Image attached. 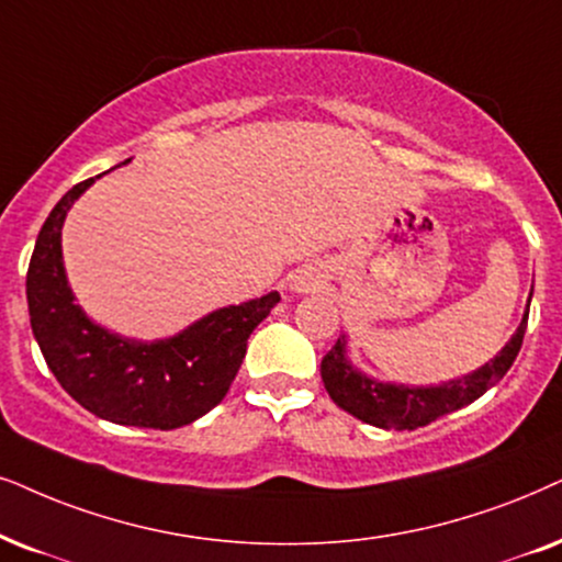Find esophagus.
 <instances>
[{
    "label": "esophagus",
    "mask_w": 562,
    "mask_h": 562,
    "mask_svg": "<svg viewBox=\"0 0 562 562\" xmlns=\"http://www.w3.org/2000/svg\"><path fill=\"white\" fill-rule=\"evenodd\" d=\"M317 289H323V276L315 268H304V271L291 276V291H296V294H312Z\"/></svg>",
    "instance_id": "34e87169"
}]
</instances>
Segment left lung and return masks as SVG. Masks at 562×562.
Here are the masks:
<instances>
[{
  "label": "left lung",
  "instance_id": "obj_1",
  "mask_svg": "<svg viewBox=\"0 0 562 562\" xmlns=\"http://www.w3.org/2000/svg\"><path fill=\"white\" fill-rule=\"evenodd\" d=\"M531 291H535V286H531ZM529 302L512 340L491 361H485L475 371H468V374L449 379V382L426 384V387L424 384L418 387V384L382 382V379L363 374L348 359V338L344 333L319 363L327 395L333 397V403L340 411L351 413L363 424L384 428V431H415V428L428 426L441 415L475 403L477 397H483L487 390L504 379L514 359L519 356L524 333H527Z\"/></svg>",
  "mask_w": 562,
  "mask_h": 562
}]
</instances>
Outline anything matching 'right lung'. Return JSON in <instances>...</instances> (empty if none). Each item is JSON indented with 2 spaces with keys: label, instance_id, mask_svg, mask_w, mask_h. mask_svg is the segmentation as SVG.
Returning <instances> with one entry per match:
<instances>
[{
  "label": "right lung",
  "instance_id": "right-lung-1",
  "mask_svg": "<svg viewBox=\"0 0 562 562\" xmlns=\"http://www.w3.org/2000/svg\"><path fill=\"white\" fill-rule=\"evenodd\" d=\"M98 178L71 188L35 239L25 283L33 335L58 384L98 418L172 431L222 403L245 359L247 338L281 294L214 310L159 340L126 338L98 325L75 302L61 252L64 218Z\"/></svg>",
  "mask_w": 562,
  "mask_h": 562
}]
</instances>
